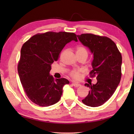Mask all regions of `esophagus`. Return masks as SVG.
Masks as SVG:
<instances>
[{
  "instance_id": "obj_1",
  "label": "esophagus",
  "mask_w": 134,
  "mask_h": 134,
  "mask_svg": "<svg viewBox=\"0 0 134 134\" xmlns=\"http://www.w3.org/2000/svg\"><path fill=\"white\" fill-rule=\"evenodd\" d=\"M72 86H74V87H80V86H81V85H80V84H79V83H72Z\"/></svg>"
}]
</instances>
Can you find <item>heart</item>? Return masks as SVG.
I'll return each mask as SVG.
<instances>
[{"instance_id": "1", "label": "heart", "mask_w": 134, "mask_h": 134, "mask_svg": "<svg viewBox=\"0 0 134 134\" xmlns=\"http://www.w3.org/2000/svg\"><path fill=\"white\" fill-rule=\"evenodd\" d=\"M76 54L77 55H86L87 56L88 52L87 49L82 45H79L76 47ZM82 71L81 70H73L69 72L70 77L74 80H77L80 79Z\"/></svg>"}]
</instances>
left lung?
<instances>
[{"instance_id":"1","label":"left lung","mask_w":134,"mask_h":134,"mask_svg":"<svg viewBox=\"0 0 134 134\" xmlns=\"http://www.w3.org/2000/svg\"><path fill=\"white\" fill-rule=\"evenodd\" d=\"M80 41L93 54L90 77H96L95 85L86 83L89 94L82 100L85 105L97 107L102 105L112 96L121 79L122 55L115 43L109 38L92 34L77 35Z\"/></svg>"}]
</instances>
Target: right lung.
Returning a JSON list of instances; mask_svg holds the SVG:
<instances>
[{
  "instance_id": "1",
  "label": "right lung",
  "mask_w": 134,
  "mask_h": 134,
  "mask_svg": "<svg viewBox=\"0 0 134 134\" xmlns=\"http://www.w3.org/2000/svg\"><path fill=\"white\" fill-rule=\"evenodd\" d=\"M72 40L77 41L74 33L49 31L35 34L22 45L18 71L24 92L33 103L48 106L60 100L63 86L69 81L55 80L49 71L65 45Z\"/></svg>"
}]
</instances>
